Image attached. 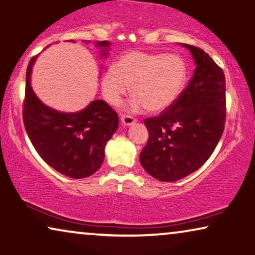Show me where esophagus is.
Returning <instances> with one entry per match:
<instances>
[{
  "mask_svg": "<svg viewBox=\"0 0 255 255\" xmlns=\"http://www.w3.org/2000/svg\"><path fill=\"white\" fill-rule=\"evenodd\" d=\"M121 123H123L124 126L128 127V126H131V125H134L136 123V119L130 116H123L121 117Z\"/></svg>",
  "mask_w": 255,
  "mask_h": 255,
  "instance_id": "1",
  "label": "esophagus"
}]
</instances>
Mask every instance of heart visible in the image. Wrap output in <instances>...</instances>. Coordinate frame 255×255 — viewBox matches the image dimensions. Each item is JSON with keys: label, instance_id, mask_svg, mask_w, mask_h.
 <instances>
[{"label": "heart", "instance_id": "obj_1", "mask_svg": "<svg viewBox=\"0 0 255 255\" xmlns=\"http://www.w3.org/2000/svg\"><path fill=\"white\" fill-rule=\"evenodd\" d=\"M185 81L187 66L180 56L129 51L105 71L101 88L106 102L118 106L131 85L130 111L160 112L175 103Z\"/></svg>", "mask_w": 255, "mask_h": 255}]
</instances>
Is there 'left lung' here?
<instances>
[{"mask_svg":"<svg viewBox=\"0 0 255 255\" xmlns=\"http://www.w3.org/2000/svg\"><path fill=\"white\" fill-rule=\"evenodd\" d=\"M196 64L175 103L144 124L149 140L139 154L143 168L162 182L181 180L200 168L221 138L226 121V79L204 50L181 43Z\"/></svg>","mask_w":255,"mask_h":255,"instance_id":"obj_1","label":"left lung"}]
</instances>
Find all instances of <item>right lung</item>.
<instances>
[{
	"label": "right lung",
	"mask_w": 255,
	"mask_h": 255,
	"mask_svg": "<svg viewBox=\"0 0 255 255\" xmlns=\"http://www.w3.org/2000/svg\"><path fill=\"white\" fill-rule=\"evenodd\" d=\"M95 45L100 48L101 57L105 59L111 42L97 41ZM36 58L37 56L30 59L26 72L22 112L30 142L40 157L63 175L71 178L93 175L103 164L105 145L118 129L119 118L102 100L90 102L78 112H60L45 105L30 85Z\"/></svg>",
	"instance_id": "1"
}]
</instances>
